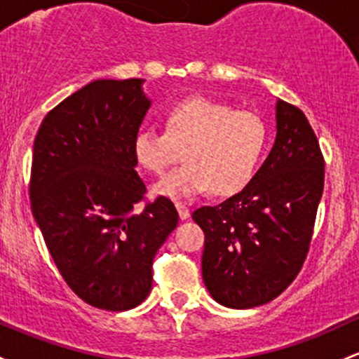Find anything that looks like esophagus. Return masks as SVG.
Masks as SVG:
<instances>
[{"label":"esophagus","instance_id":"esophagus-1","mask_svg":"<svg viewBox=\"0 0 359 359\" xmlns=\"http://www.w3.org/2000/svg\"><path fill=\"white\" fill-rule=\"evenodd\" d=\"M175 208H177V211H179L180 220H187V218L191 217V211L186 205H184V203H175Z\"/></svg>","mask_w":359,"mask_h":359}]
</instances>
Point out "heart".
Returning a JSON list of instances; mask_svg holds the SVG:
<instances>
[{
  "label": "heart",
  "mask_w": 359,
  "mask_h": 359,
  "mask_svg": "<svg viewBox=\"0 0 359 359\" xmlns=\"http://www.w3.org/2000/svg\"><path fill=\"white\" fill-rule=\"evenodd\" d=\"M269 146V126L258 113L233 110L211 97L179 101L165 115V132L139 130L132 139L134 160L161 175L184 156L186 163L153 187L170 199L213 191L227 196L246 187Z\"/></svg>",
  "instance_id": "heart-1"
}]
</instances>
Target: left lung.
<instances>
[{"label": "left lung", "instance_id": "8db88e82", "mask_svg": "<svg viewBox=\"0 0 359 359\" xmlns=\"http://www.w3.org/2000/svg\"><path fill=\"white\" fill-rule=\"evenodd\" d=\"M277 135L243 191L203 206V280L217 303L248 309L284 292L303 266L322 199L325 161L299 108L277 100Z\"/></svg>", "mask_w": 359, "mask_h": 359}]
</instances>
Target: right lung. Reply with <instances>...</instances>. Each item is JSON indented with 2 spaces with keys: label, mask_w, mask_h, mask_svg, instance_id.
I'll list each match as a JSON object with an SVG mask.
<instances>
[{
  "label": "right lung",
  "mask_w": 359,
  "mask_h": 359,
  "mask_svg": "<svg viewBox=\"0 0 359 359\" xmlns=\"http://www.w3.org/2000/svg\"><path fill=\"white\" fill-rule=\"evenodd\" d=\"M144 79H100L44 116L32 148L30 206L56 269L82 301L127 311L148 297L153 259L179 224L168 198L141 208L132 139L151 100Z\"/></svg>",
  "instance_id": "obj_1"
}]
</instances>
